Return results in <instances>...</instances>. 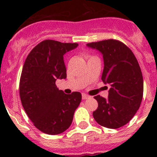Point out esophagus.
I'll use <instances>...</instances> for the list:
<instances>
[{
  "label": "esophagus",
  "mask_w": 157,
  "mask_h": 157,
  "mask_svg": "<svg viewBox=\"0 0 157 157\" xmlns=\"http://www.w3.org/2000/svg\"><path fill=\"white\" fill-rule=\"evenodd\" d=\"M82 100H86V99H88L90 97H89L88 95H86V94H82Z\"/></svg>",
  "instance_id": "34e87169"
}]
</instances>
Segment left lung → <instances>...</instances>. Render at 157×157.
Returning <instances> with one entry per match:
<instances>
[{
    "label": "left lung",
    "mask_w": 157,
    "mask_h": 157,
    "mask_svg": "<svg viewBox=\"0 0 157 157\" xmlns=\"http://www.w3.org/2000/svg\"><path fill=\"white\" fill-rule=\"evenodd\" d=\"M87 47L99 51L104 59L101 80L110 86L108 98L95 96L98 109L93 113L101 126L117 129L129 123L141 105L143 77L138 62L130 48L113 39L91 42Z\"/></svg>",
    "instance_id": "left-lung-1"
}]
</instances>
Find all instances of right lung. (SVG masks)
Here are the masks:
<instances>
[{"label": "right lung", "mask_w": 157, "mask_h": 157, "mask_svg": "<svg viewBox=\"0 0 157 157\" xmlns=\"http://www.w3.org/2000/svg\"><path fill=\"white\" fill-rule=\"evenodd\" d=\"M78 45L45 40L30 51L23 64L19 82L22 105L34 125L47 134L68 129L81 102L79 92L66 94L56 86V79L67 78L64 54Z\"/></svg>", "instance_id": "right-lung-1"}]
</instances>
